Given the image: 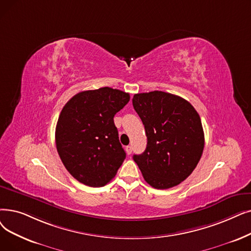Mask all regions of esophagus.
<instances>
[{"label": "esophagus", "instance_id": "esophagus-1", "mask_svg": "<svg viewBox=\"0 0 251 251\" xmlns=\"http://www.w3.org/2000/svg\"><path fill=\"white\" fill-rule=\"evenodd\" d=\"M125 151H126V152L128 155H130L132 152V148H131V146H127L126 148H125Z\"/></svg>", "mask_w": 251, "mask_h": 251}]
</instances>
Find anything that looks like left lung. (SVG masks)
Instances as JSON below:
<instances>
[{
	"mask_svg": "<svg viewBox=\"0 0 251 251\" xmlns=\"http://www.w3.org/2000/svg\"><path fill=\"white\" fill-rule=\"evenodd\" d=\"M132 103L148 138L146 151L133 160L152 188L177 186L202 156L204 132L199 114L180 96L163 91L135 94Z\"/></svg>",
	"mask_w": 251,
	"mask_h": 251,
	"instance_id": "left-lung-1",
	"label": "left lung"
}]
</instances>
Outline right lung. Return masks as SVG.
Returning <instances> with one entry per match:
<instances>
[{"label":"right lung","mask_w":251,"mask_h":251,"mask_svg":"<svg viewBox=\"0 0 251 251\" xmlns=\"http://www.w3.org/2000/svg\"><path fill=\"white\" fill-rule=\"evenodd\" d=\"M129 100V93L102 87L75 94L63 106L56 149L64 167L86 186H105L126 158L114 117Z\"/></svg>","instance_id":"obj_1"}]
</instances>
